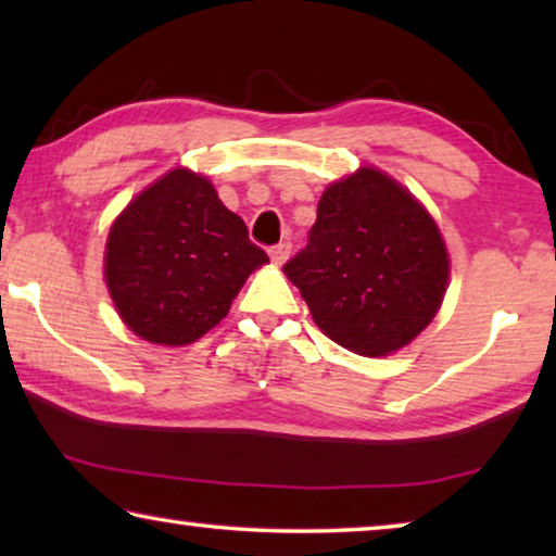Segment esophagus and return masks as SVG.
<instances>
[{"label":"esophagus","instance_id":"1","mask_svg":"<svg viewBox=\"0 0 556 556\" xmlns=\"http://www.w3.org/2000/svg\"><path fill=\"white\" fill-rule=\"evenodd\" d=\"M289 252H291V244L289 242H279V244H275V248L269 250V260L275 262V265L281 267L289 260Z\"/></svg>","mask_w":556,"mask_h":556}]
</instances>
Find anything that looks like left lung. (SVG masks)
<instances>
[{"mask_svg": "<svg viewBox=\"0 0 556 556\" xmlns=\"http://www.w3.org/2000/svg\"><path fill=\"white\" fill-rule=\"evenodd\" d=\"M285 275L331 341L380 357L437 316L448 252L425 205L388 174L363 166L326 188L308 244Z\"/></svg>", "mask_w": 556, "mask_h": 556, "instance_id": "8db88e82", "label": "left lung"}]
</instances>
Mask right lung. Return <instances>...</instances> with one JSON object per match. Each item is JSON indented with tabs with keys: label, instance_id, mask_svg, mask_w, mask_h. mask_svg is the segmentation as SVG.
I'll return each instance as SVG.
<instances>
[{
	"label": "right lung",
	"instance_id": "add662e5",
	"mask_svg": "<svg viewBox=\"0 0 556 556\" xmlns=\"http://www.w3.org/2000/svg\"><path fill=\"white\" fill-rule=\"evenodd\" d=\"M267 262L208 178L172 168L112 223L105 281L129 331L188 345L228 316L244 279Z\"/></svg>",
	"mask_w": 556,
	"mask_h": 556
}]
</instances>
